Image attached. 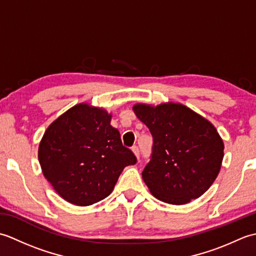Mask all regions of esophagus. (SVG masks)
I'll return each mask as SVG.
<instances>
[{
  "mask_svg": "<svg viewBox=\"0 0 256 256\" xmlns=\"http://www.w3.org/2000/svg\"><path fill=\"white\" fill-rule=\"evenodd\" d=\"M132 150L134 152L135 156H136L138 160V158H140V148H138V145H134L133 148H132Z\"/></svg>",
  "mask_w": 256,
  "mask_h": 256,
  "instance_id": "34e87169",
  "label": "esophagus"
}]
</instances>
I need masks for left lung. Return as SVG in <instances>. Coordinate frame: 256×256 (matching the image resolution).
Segmentation results:
<instances>
[{
  "instance_id": "obj_1",
  "label": "left lung",
  "mask_w": 256,
  "mask_h": 256,
  "mask_svg": "<svg viewBox=\"0 0 256 256\" xmlns=\"http://www.w3.org/2000/svg\"><path fill=\"white\" fill-rule=\"evenodd\" d=\"M133 110L153 136L142 177L154 197L184 204L204 194L224 160V142L214 125L178 103L136 104Z\"/></svg>"
}]
</instances>
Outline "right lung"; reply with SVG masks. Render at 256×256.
<instances>
[{
  "label": "right lung",
  "instance_id": "add662e5",
  "mask_svg": "<svg viewBox=\"0 0 256 256\" xmlns=\"http://www.w3.org/2000/svg\"><path fill=\"white\" fill-rule=\"evenodd\" d=\"M110 121L102 108L78 104L46 130L38 160L45 178L68 202L84 206L106 198L124 167L136 164Z\"/></svg>",
  "mask_w": 256,
  "mask_h": 256
}]
</instances>
